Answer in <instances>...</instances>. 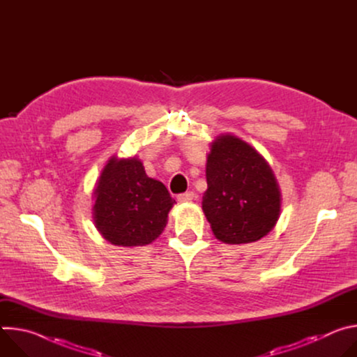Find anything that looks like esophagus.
I'll return each instance as SVG.
<instances>
[{
    "label": "esophagus",
    "mask_w": 357,
    "mask_h": 357,
    "mask_svg": "<svg viewBox=\"0 0 357 357\" xmlns=\"http://www.w3.org/2000/svg\"><path fill=\"white\" fill-rule=\"evenodd\" d=\"M195 197H196V195H195L193 192H185V193L178 195V200H179V202H183V203L190 202V200H193Z\"/></svg>",
    "instance_id": "obj_1"
}]
</instances>
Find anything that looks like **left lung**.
<instances>
[{
  "instance_id": "8db88e82",
  "label": "left lung",
  "mask_w": 357,
  "mask_h": 357,
  "mask_svg": "<svg viewBox=\"0 0 357 357\" xmlns=\"http://www.w3.org/2000/svg\"><path fill=\"white\" fill-rule=\"evenodd\" d=\"M206 181L202 209L216 238L252 243L274 229L280 188L267 161L247 142L230 134L218 137L208 155Z\"/></svg>"
}]
</instances>
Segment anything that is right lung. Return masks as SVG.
Segmentation results:
<instances>
[{"instance_id":"add662e5","label":"right lung","mask_w":357,"mask_h":357,"mask_svg":"<svg viewBox=\"0 0 357 357\" xmlns=\"http://www.w3.org/2000/svg\"><path fill=\"white\" fill-rule=\"evenodd\" d=\"M93 219L114 245L137 247L154 241L168 223L175 199L165 185L148 178L139 160L113 157L94 189Z\"/></svg>"}]
</instances>
